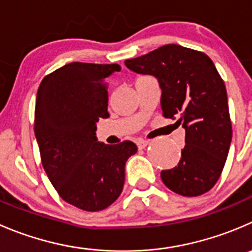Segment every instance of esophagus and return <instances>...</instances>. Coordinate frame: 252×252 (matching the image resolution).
<instances>
[{"instance_id":"esophagus-1","label":"esophagus","mask_w":252,"mask_h":252,"mask_svg":"<svg viewBox=\"0 0 252 252\" xmlns=\"http://www.w3.org/2000/svg\"><path fill=\"white\" fill-rule=\"evenodd\" d=\"M149 143H150L149 140H143V139H140V140L136 141V145H138L139 149H145L146 146L149 145Z\"/></svg>"}]
</instances>
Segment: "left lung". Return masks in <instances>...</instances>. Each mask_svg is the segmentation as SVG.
I'll return each instance as SVG.
<instances>
[{
  "instance_id": "obj_1",
  "label": "left lung",
  "mask_w": 252,
  "mask_h": 252,
  "mask_svg": "<svg viewBox=\"0 0 252 252\" xmlns=\"http://www.w3.org/2000/svg\"><path fill=\"white\" fill-rule=\"evenodd\" d=\"M126 66L158 79L163 117L178 118L186 131L180 162L161 171L162 182L185 197L208 192L220 177L233 136L225 85L213 61L201 51L167 44L126 60Z\"/></svg>"
}]
</instances>
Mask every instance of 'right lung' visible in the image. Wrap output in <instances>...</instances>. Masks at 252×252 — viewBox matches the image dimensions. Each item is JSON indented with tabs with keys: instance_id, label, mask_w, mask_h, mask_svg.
<instances>
[{
	"instance_id": "obj_1",
	"label": "right lung",
	"mask_w": 252,
	"mask_h": 252,
	"mask_svg": "<svg viewBox=\"0 0 252 252\" xmlns=\"http://www.w3.org/2000/svg\"><path fill=\"white\" fill-rule=\"evenodd\" d=\"M118 64L70 63L45 76L35 101L34 133L43 167L59 196L87 212H98L121 196L133 141L107 145L96 123L108 118L106 80Z\"/></svg>"
}]
</instances>
